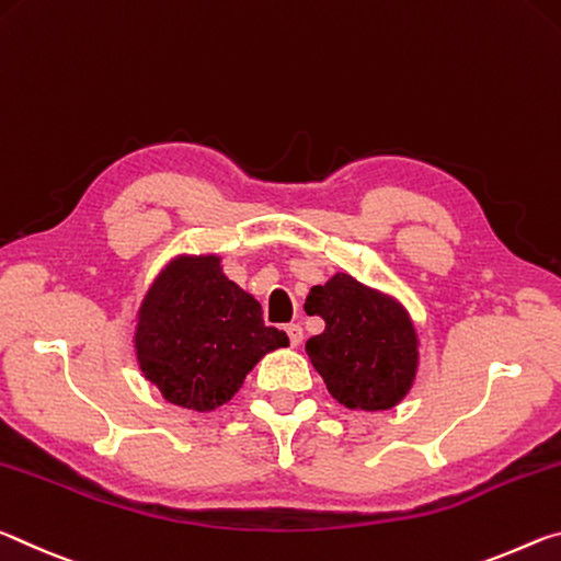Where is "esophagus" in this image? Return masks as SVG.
Here are the masks:
<instances>
[{"mask_svg":"<svg viewBox=\"0 0 561 561\" xmlns=\"http://www.w3.org/2000/svg\"><path fill=\"white\" fill-rule=\"evenodd\" d=\"M286 333H288V341H290V345H293V347L300 345V341H302V328H300L298 323H290V325H286Z\"/></svg>","mask_w":561,"mask_h":561,"instance_id":"1","label":"esophagus"}]
</instances>
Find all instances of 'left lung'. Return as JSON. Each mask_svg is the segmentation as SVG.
<instances>
[{"label": "left lung", "instance_id": "1", "mask_svg": "<svg viewBox=\"0 0 561 561\" xmlns=\"http://www.w3.org/2000/svg\"><path fill=\"white\" fill-rule=\"evenodd\" d=\"M306 310L325 320L306 353L341 405L388 410L405 398L417 370V335L398 302L337 273L310 288Z\"/></svg>", "mask_w": 561, "mask_h": 561}]
</instances>
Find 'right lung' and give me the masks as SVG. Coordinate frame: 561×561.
<instances>
[{
	"instance_id": "obj_1",
	"label": "right lung",
	"mask_w": 561,
	"mask_h": 561,
	"mask_svg": "<svg viewBox=\"0 0 561 561\" xmlns=\"http://www.w3.org/2000/svg\"><path fill=\"white\" fill-rule=\"evenodd\" d=\"M288 335L263 323L261 306L220 273L216 255L181 259L146 296L136 355L173 405L214 410L233 398L253 365Z\"/></svg>"
}]
</instances>
